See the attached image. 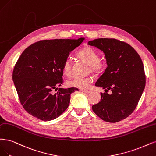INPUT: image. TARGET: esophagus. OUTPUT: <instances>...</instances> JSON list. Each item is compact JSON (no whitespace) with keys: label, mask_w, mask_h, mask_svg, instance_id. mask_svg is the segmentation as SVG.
Segmentation results:
<instances>
[{"label":"esophagus","mask_w":156,"mask_h":156,"mask_svg":"<svg viewBox=\"0 0 156 156\" xmlns=\"http://www.w3.org/2000/svg\"><path fill=\"white\" fill-rule=\"evenodd\" d=\"M80 91H82V92H83V93H87V94L90 93V91H89V90H83V89H80Z\"/></svg>","instance_id":"1"}]
</instances>
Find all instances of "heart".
Masks as SVG:
<instances>
[{
  "instance_id": "b5f03b06",
  "label": "heart",
  "mask_w": 156,
  "mask_h": 156,
  "mask_svg": "<svg viewBox=\"0 0 156 156\" xmlns=\"http://www.w3.org/2000/svg\"><path fill=\"white\" fill-rule=\"evenodd\" d=\"M78 56L82 60L88 63L89 70L94 73H99L103 69V63L100 60V55L98 52L90 47H85L78 53ZM63 71L66 75L71 73V63L70 60L66 59L63 63ZM93 82V78L88 76L82 78H74L67 81L69 87H76L81 89H86L89 87Z\"/></svg>"
}]
</instances>
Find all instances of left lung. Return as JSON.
Masks as SVG:
<instances>
[{
	"mask_svg": "<svg viewBox=\"0 0 156 156\" xmlns=\"http://www.w3.org/2000/svg\"><path fill=\"white\" fill-rule=\"evenodd\" d=\"M88 44L103 51L108 66L95 85L112 91L101 93V101L92 108L105 122H118L133 112L145 89L143 62L131 45L117 39L98 38Z\"/></svg>",
	"mask_w": 156,
	"mask_h": 156,
	"instance_id": "obj_1",
	"label": "left lung"
}]
</instances>
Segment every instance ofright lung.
<instances>
[{"mask_svg": "<svg viewBox=\"0 0 156 156\" xmlns=\"http://www.w3.org/2000/svg\"><path fill=\"white\" fill-rule=\"evenodd\" d=\"M84 38L40 40L27 48L16 62L13 80L23 108L31 116L48 122L67 108L77 88H60L63 63Z\"/></svg>", "mask_w": 156, "mask_h": 156, "instance_id": "add662e5", "label": "right lung"}]
</instances>
